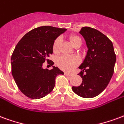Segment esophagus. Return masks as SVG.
Here are the masks:
<instances>
[{"label": "esophagus", "mask_w": 124, "mask_h": 124, "mask_svg": "<svg viewBox=\"0 0 124 124\" xmlns=\"http://www.w3.org/2000/svg\"><path fill=\"white\" fill-rule=\"evenodd\" d=\"M64 74H65V75L68 76V77H71V76L73 75H72L71 73H67V72H65V73H64Z\"/></svg>", "instance_id": "34e87169"}]
</instances>
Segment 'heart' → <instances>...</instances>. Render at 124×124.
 <instances>
[{
	"label": "heart",
	"instance_id": "b5f03b06",
	"mask_svg": "<svg viewBox=\"0 0 124 124\" xmlns=\"http://www.w3.org/2000/svg\"><path fill=\"white\" fill-rule=\"evenodd\" d=\"M70 41L72 43V45H74L75 43L78 41H81L80 38L78 36H72L69 38ZM61 43V38H58L54 41L53 45V51L55 53H57L58 51L59 46ZM79 59L77 56H61L57 59V65L59 67L64 71H73L79 63Z\"/></svg>",
	"mask_w": 124,
	"mask_h": 124
}]
</instances>
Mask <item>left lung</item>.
Listing matches in <instances>:
<instances>
[{"mask_svg":"<svg viewBox=\"0 0 124 124\" xmlns=\"http://www.w3.org/2000/svg\"><path fill=\"white\" fill-rule=\"evenodd\" d=\"M80 34L85 39L88 51L78 68L83 78L80 86L72 90L83 98H90L100 94L108 86L114 73L116 57L112 42L97 30L83 27Z\"/></svg>","mask_w":124,"mask_h":124,"instance_id":"obj_1","label":"left lung"}]
</instances>
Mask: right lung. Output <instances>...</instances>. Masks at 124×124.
<instances>
[{
    "label": "right lung",
    "mask_w": 124,
    "mask_h": 124,
    "mask_svg": "<svg viewBox=\"0 0 124 124\" xmlns=\"http://www.w3.org/2000/svg\"><path fill=\"white\" fill-rule=\"evenodd\" d=\"M66 31L65 28L41 26L25 34L16 45L11 57L12 74L24 95L32 99L43 98L53 91L56 77L64 74L57 67L48 70L42 65L53 53L55 40Z\"/></svg>",
    "instance_id": "right-lung-1"
}]
</instances>
